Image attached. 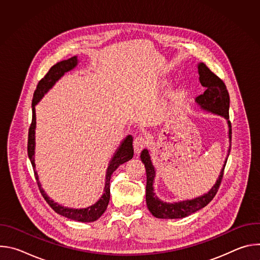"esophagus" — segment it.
Listing matches in <instances>:
<instances>
[{
  "instance_id": "obj_1",
  "label": "esophagus",
  "mask_w": 260,
  "mask_h": 260,
  "mask_svg": "<svg viewBox=\"0 0 260 260\" xmlns=\"http://www.w3.org/2000/svg\"><path fill=\"white\" fill-rule=\"evenodd\" d=\"M147 146V141L143 136H138L134 140V149L136 153H140Z\"/></svg>"
}]
</instances>
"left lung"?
Returning <instances> with one entry per match:
<instances>
[{
	"mask_svg": "<svg viewBox=\"0 0 260 260\" xmlns=\"http://www.w3.org/2000/svg\"><path fill=\"white\" fill-rule=\"evenodd\" d=\"M199 74H200V81L202 85L206 87V91L203 94L199 95L196 102L203 109L211 111V112L216 113L218 115L223 116L229 120L230 94H229L225 83L223 82V80L220 79L216 74H214L204 62H201L199 64ZM229 125H230V138L232 139V128H231L232 126H231L230 120H229ZM230 152H231V148H230ZM141 160L145 165L146 176H147V184H146L147 207L152 213L153 216H155L156 218H162V219L184 218L206 207L214 199V197L216 196L220 187V184L224 174V168L228 161V160L225 161V165L223 166V169H222L216 184L207 194L191 201H184V202L175 203V204H167L159 201L153 192L152 185H153V179L155 176V171L151 164L150 156L147 149L142 151Z\"/></svg>",
	"mask_w": 260,
	"mask_h": 260,
	"instance_id": "left-lung-1",
	"label": "left lung"
}]
</instances>
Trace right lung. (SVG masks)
I'll return each mask as SVG.
<instances>
[{
  "mask_svg": "<svg viewBox=\"0 0 260 260\" xmlns=\"http://www.w3.org/2000/svg\"><path fill=\"white\" fill-rule=\"evenodd\" d=\"M77 64V56H73L67 60H61L54 66H52L49 71L47 72L46 75L39 81L38 85L36 87V90L32 95V101H31V110H32V116H31V122L28 128V137H27V155L30 160V164L34 169L35 177L37 182H38V187L43 196L44 200L46 203L54 210L57 214L64 216L69 219L72 220H77L81 222H91L95 221L99 219L103 213L106 211L109 201H110V178L111 175L113 174V172L122 164L131 160L134 156V147H133V137L127 136L124 142L121 144L120 148L114 157L111 160L108 170H107V175H106V185H105V192L101 200L94 204L91 207H88L87 209H69L61 207L51 201L44 190L41 188V185L38 180V175H37V172L35 170V160H34V150H35V126H36V112H35V105L38 103L44 93L48 91L49 88L52 87V85L63 75V74L70 70H72L74 67Z\"/></svg>",
  "mask_w": 260,
  "mask_h": 260,
  "instance_id": "1",
  "label": "right lung"
}]
</instances>
